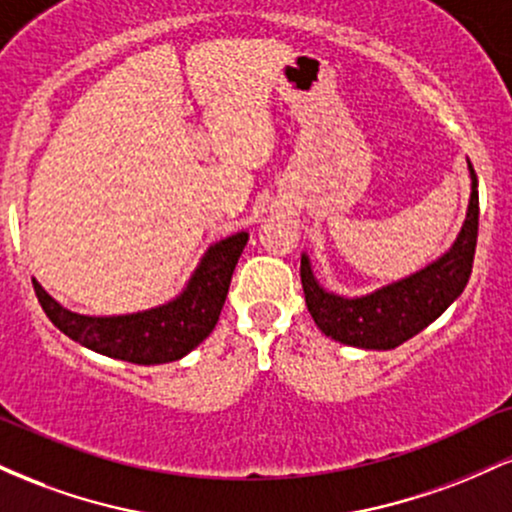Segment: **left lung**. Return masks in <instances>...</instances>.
Returning <instances> with one entry per match:
<instances>
[{
	"mask_svg": "<svg viewBox=\"0 0 512 512\" xmlns=\"http://www.w3.org/2000/svg\"><path fill=\"white\" fill-rule=\"evenodd\" d=\"M469 178H472V195H469L467 219L462 223L460 236L443 257L407 279H399L368 296L344 298L322 289L310 269L308 255L301 257L305 305L315 325L327 337L358 349H395L450 308V303L467 286L474 250H477L479 190L472 163H469Z\"/></svg>",
	"mask_w": 512,
	"mask_h": 512,
	"instance_id": "1",
	"label": "left lung"
}]
</instances>
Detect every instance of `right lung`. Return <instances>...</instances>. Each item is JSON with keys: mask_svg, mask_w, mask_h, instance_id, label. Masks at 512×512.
<instances>
[{"mask_svg": "<svg viewBox=\"0 0 512 512\" xmlns=\"http://www.w3.org/2000/svg\"><path fill=\"white\" fill-rule=\"evenodd\" d=\"M245 243L248 233L240 231L211 245L185 291L170 303L144 313L79 315L62 308L35 279L33 289L52 325L86 349L139 366L170 363L190 354L216 327Z\"/></svg>", "mask_w": 512, "mask_h": 512, "instance_id": "1", "label": "right lung"}]
</instances>
